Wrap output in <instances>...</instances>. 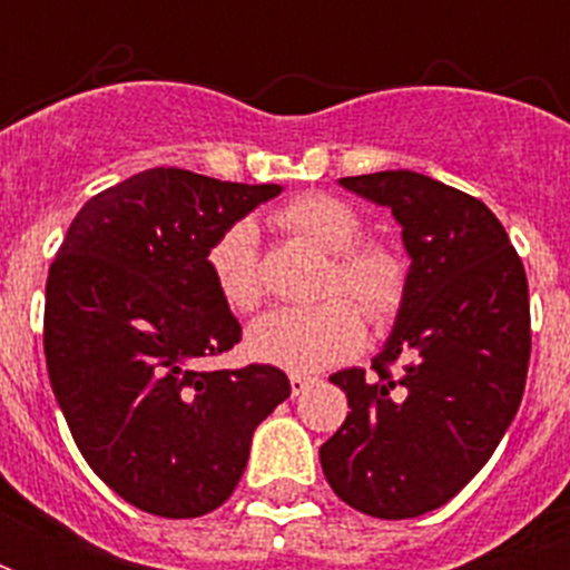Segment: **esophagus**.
<instances>
[{
  "mask_svg": "<svg viewBox=\"0 0 570 570\" xmlns=\"http://www.w3.org/2000/svg\"><path fill=\"white\" fill-rule=\"evenodd\" d=\"M311 384H313L311 375H302V373L289 375V390H293V396H302L304 390L311 387Z\"/></svg>",
  "mask_w": 570,
  "mask_h": 570,
  "instance_id": "obj_1",
  "label": "esophagus"
}]
</instances>
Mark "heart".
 <instances>
[{"mask_svg": "<svg viewBox=\"0 0 570 570\" xmlns=\"http://www.w3.org/2000/svg\"><path fill=\"white\" fill-rule=\"evenodd\" d=\"M277 227L331 254L322 293H348L373 320L396 311L405 293V268L387 245L361 242L364 218L343 197L302 195L275 215ZM206 268L222 302L236 313L259 304V233L250 218L227 224L206 248ZM352 297V298H353ZM351 298V299H352ZM347 295H331L307 307H277L248 328L250 355L289 373H320L346 361L366 337L364 312Z\"/></svg>", "mask_w": 570, "mask_h": 570, "instance_id": "obj_1", "label": "heart"}]
</instances>
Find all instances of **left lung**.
Returning a JSON list of instances; mask_svg holds the SVG:
<instances>
[{
    "label": "left lung",
    "instance_id": "8db88e82",
    "mask_svg": "<svg viewBox=\"0 0 570 570\" xmlns=\"http://www.w3.org/2000/svg\"><path fill=\"white\" fill-rule=\"evenodd\" d=\"M340 186L387 206L411 268L373 373L331 375L352 411L320 459L343 503L405 521L450 503L518 414L530 366L527 272L476 197L414 171Z\"/></svg>",
    "mask_w": 570,
    "mask_h": 570
}]
</instances>
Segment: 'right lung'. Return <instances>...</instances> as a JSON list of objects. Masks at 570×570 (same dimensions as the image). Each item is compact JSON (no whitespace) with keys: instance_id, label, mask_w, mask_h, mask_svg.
<instances>
[{"instance_id":"obj_1","label":"right lung","mask_w":570,"mask_h":570,"mask_svg":"<svg viewBox=\"0 0 570 570\" xmlns=\"http://www.w3.org/2000/svg\"><path fill=\"white\" fill-rule=\"evenodd\" d=\"M281 186L150 168L76 213L47 277L49 384L91 470L141 512L200 518L289 396L277 366L200 370L242 340L206 248Z\"/></svg>"}]
</instances>
